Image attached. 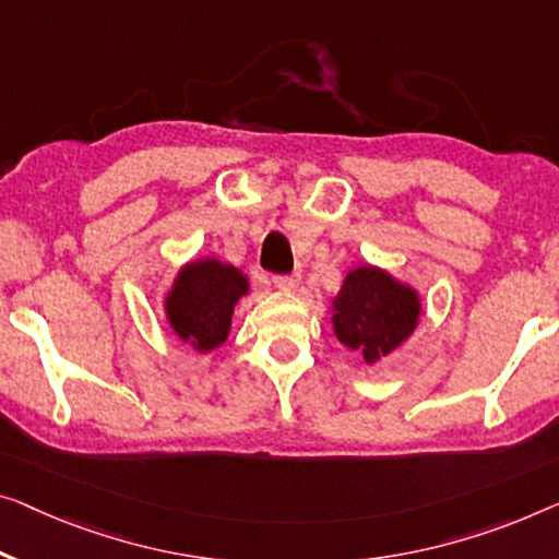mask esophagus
I'll list each match as a JSON object with an SVG mask.
<instances>
[{
	"instance_id": "34e87169",
	"label": "esophagus",
	"mask_w": 559,
	"mask_h": 559,
	"mask_svg": "<svg viewBox=\"0 0 559 559\" xmlns=\"http://www.w3.org/2000/svg\"><path fill=\"white\" fill-rule=\"evenodd\" d=\"M298 276H276L273 278V283H276V288H281V290H294L296 286H298Z\"/></svg>"
}]
</instances>
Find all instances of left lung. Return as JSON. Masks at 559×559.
Returning a JSON list of instances; mask_svg holds the SVG:
<instances>
[{"mask_svg":"<svg viewBox=\"0 0 559 559\" xmlns=\"http://www.w3.org/2000/svg\"><path fill=\"white\" fill-rule=\"evenodd\" d=\"M333 333L366 364L379 361L412 336L421 304L412 286L373 265L348 271L333 298Z\"/></svg>","mask_w":559,"mask_h":559,"instance_id":"1","label":"left lung"}]
</instances>
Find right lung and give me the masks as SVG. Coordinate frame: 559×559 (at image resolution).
Wrapping results in <instances>:
<instances>
[{
    "instance_id": "right-lung-1",
    "label": "right lung",
    "mask_w": 559,
    "mask_h": 559,
    "mask_svg": "<svg viewBox=\"0 0 559 559\" xmlns=\"http://www.w3.org/2000/svg\"><path fill=\"white\" fill-rule=\"evenodd\" d=\"M246 294L243 271L215 258H200L178 271L165 296V316L175 336L205 354L228 338L233 308Z\"/></svg>"
}]
</instances>
